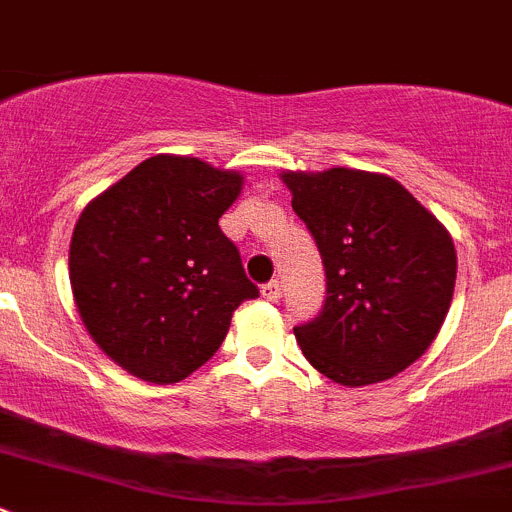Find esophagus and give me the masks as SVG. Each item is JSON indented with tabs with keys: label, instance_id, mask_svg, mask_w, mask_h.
I'll list each match as a JSON object with an SVG mask.
<instances>
[{
	"label": "esophagus",
	"instance_id": "esophagus-1",
	"mask_svg": "<svg viewBox=\"0 0 512 512\" xmlns=\"http://www.w3.org/2000/svg\"><path fill=\"white\" fill-rule=\"evenodd\" d=\"M280 295H282L280 280H270V282H265V285H262V297H267L270 302L280 300Z\"/></svg>",
	"mask_w": 512,
	"mask_h": 512
}]
</instances>
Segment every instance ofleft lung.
Returning a JSON list of instances; mask_svg holds the SVG:
<instances>
[{"instance_id":"obj_1","label":"left lung","mask_w":512,"mask_h":512,"mask_svg":"<svg viewBox=\"0 0 512 512\" xmlns=\"http://www.w3.org/2000/svg\"><path fill=\"white\" fill-rule=\"evenodd\" d=\"M282 180L327 280L320 315L295 327L302 355L347 388L403 372L450 310L458 257L448 230L393 177L332 167Z\"/></svg>"}]
</instances>
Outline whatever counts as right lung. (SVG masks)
Returning a JSON list of instances; mask_svg holds the SVG:
<instances>
[{
    "label": "right lung",
    "mask_w": 512,
    "mask_h": 512,
    "mask_svg": "<svg viewBox=\"0 0 512 512\" xmlns=\"http://www.w3.org/2000/svg\"><path fill=\"white\" fill-rule=\"evenodd\" d=\"M242 177L157 155L79 215L69 245L74 302L92 340L132 375L180 382L205 365L232 312L260 297L220 230Z\"/></svg>",
    "instance_id": "1"
}]
</instances>
